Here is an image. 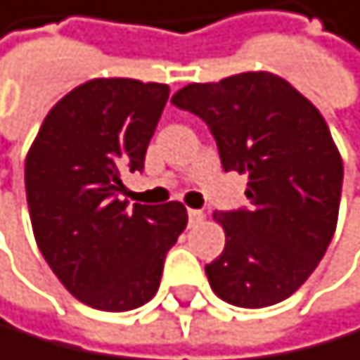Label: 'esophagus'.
Masks as SVG:
<instances>
[{"label":"esophagus","mask_w":360,"mask_h":360,"mask_svg":"<svg viewBox=\"0 0 360 360\" xmlns=\"http://www.w3.org/2000/svg\"><path fill=\"white\" fill-rule=\"evenodd\" d=\"M202 220H204V211H200V209H188V223L198 225V223H202Z\"/></svg>","instance_id":"esophagus-1"}]
</instances>
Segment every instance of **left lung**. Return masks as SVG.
Here are the masks:
<instances>
[{"label": "left lung", "instance_id": "left-lung-1", "mask_svg": "<svg viewBox=\"0 0 360 360\" xmlns=\"http://www.w3.org/2000/svg\"><path fill=\"white\" fill-rule=\"evenodd\" d=\"M216 137L225 172L248 176L250 209L216 211L225 250L207 264L211 290L239 308H266L306 283L338 225L342 158L324 117L269 70L193 82L172 96Z\"/></svg>", "mask_w": 360, "mask_h": 360}]
</instances>
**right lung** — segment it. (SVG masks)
Wrapping results in <instances>:
<instances>
[{"label": "right lung", "mask_w": 360, "mask_h": 360, "mask_svg": "<svg viewBox=\"0 0 360 360\" xmlns=\"http://www.w3.org/2000/svg\"><path fill=\"white\" fill-rule=\"evenodd\" d=\"M169 86L96 77L54 105L25 160L32 229L61 285L96 310L124 312L158 292L162 262L188 225L181 202L119 200L142 172Z\"/></svg>", "instance_id": "add662e5"}]
</instances>
